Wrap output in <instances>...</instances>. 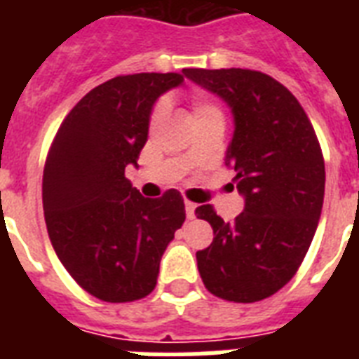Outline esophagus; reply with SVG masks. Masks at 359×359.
<instances>
[{"instance_id":"34e87169","label":"esophagus","mask_w":359,"mask_h":359,"mask_svg":"<svg viewBox=\"0 0 359 359\" xmlns=\"http://www.w3.org/2000/svg\"><path fill=\"white\" fill-rule=\"evenodd\" d=\"M184 208H186V216H188V219H194L196 218V205L190 201H186L184 203Z\"/></svg>"}]
</instances>
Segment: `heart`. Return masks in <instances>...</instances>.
<instances>
[{
  "label": "heart",
  "instance_id": "1",
  "mask_svg": "<svg viewBox=\"0 0 359 359\" xmlns=\"http://www.w3.org/2000/svg\"><path fill=\"white\" fill-rule=\"evenodd\" d=\"M163 114H165V102H158L154 111H152V124L162 119ZM191 114H194V121H219V123H224V111L210 98L194 97V100H191Z\"/></svg>",
  "mask_w": 359,
  "mask_h": 359
}]
</instances>
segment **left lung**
<instances>
[{
  "label": "left lung",
  "instance_id": "left-lung-1",
  "mask_svg": "<svg viewBox=\"0 0 359 359\" xmlns=\"http://www.w3.org/2000/svg\"><path fill=\"white\" fill-rule=\"evenodd\" d=\"M188 80L219 97L235 132L225 165L235 169L244 212L224 222L210 205L196 208L214 240L197 251L201 279L214 296L238 304L264 300L304 261L324 201V158L294 95L257 70L184 69Z\"/></svg>",
  "mask_w": 359,
  "mask_h": 359
}]
</instances>
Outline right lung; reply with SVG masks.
Instances as JSON below:
<instances>
[{"mask_svg":"<svg viewBox=\"0 0 359 359\" xmlns=\"http://www.w3.org/2000/svg\"><path fill=\"white\" fill-rule=\"evenodd\" d=\"M184 76H117L89 91L59 126L42 177L48 235L89 294L121 304L151 294L160 261L186 219L177 190L143 197L124 177L149 135L152 108Z\"/></svg>","mask_w":359,"mask_h":359,"instance_id":"right-lung-1","label":"right lung"}]
</instances>
